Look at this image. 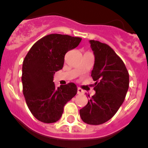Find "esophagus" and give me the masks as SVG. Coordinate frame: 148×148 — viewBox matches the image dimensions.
Here are the masks:
<instances>
[{
  "label": "esophagus",
  "instance_id": "obj_1",
  "mask_svg": "<svg viewBox=\"0 0 148 148\" xmlns=\"http://www.w3.org/2000/svg\"><path fill=\"white\" fill-rule=\"evenodd\" d=\"M84 93V90H82L80 88H77V94H83Z\"/></svg>",
  "mask_w": 148,
  "mask_h": 148
}]
</instances>
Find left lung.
<instances>
[{
    "label": "left lung",
    "instance_id": "obj_1",
    "mask_svg": "<svg viewBox=\"0 0 148 148\" xmlns=\"http://www.w3.org/2000/svg\"><path fill=\"white\" fill-rule=\"evenodd\" d=\"M89 42L95 55L91 76L96 81L95 94L80 110V115L84 123L96 125L111 119L123 104L129 88V73L109 45L97 40Z\"/></svg>",
    "mask_w": 148,
    "mask_h": 148
}]
</instances>
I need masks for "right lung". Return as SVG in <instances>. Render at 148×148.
Returning <instances> with one entry per match:
<instances>
[{
    "label": "right lung",
    "mask_w": 148,
    "mask_h": 148,
    "mask_svg": "<svg viewBox=\"0 0 148 148\" xmlns=\"http://www.w3.org/2000/svg\"><path fill=\"white\" fill-rule=\"evenodd\" d=\"M81 38L50 34L38 40L23 63V92L33 116L53 123L62 116L64 106L76 95L77 86L69 83L56 88L53 75L63 68L68 51L79 45Z\"/></svg>",
    "instance_id": "right-lung-1"
}]
</instances>
